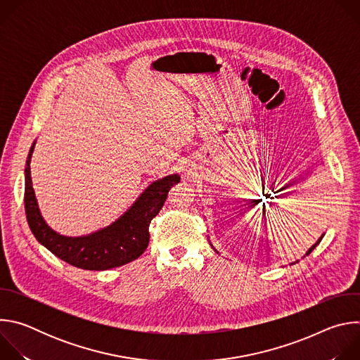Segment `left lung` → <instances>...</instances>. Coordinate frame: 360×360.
<instances>
[{
    "label": "left lung",
    "mask_w": 360,
    "mask_h": 360,
    "mask_svg": "<svg viewBox=\"0 0 360 360\" xmlns=\"http://www.w3.org/2000/svg\"><path fill=\"white\" fill-rule=\"evenodd\" d=\"M322 238H323V235H322V236H321V238H319V240H318V242H316V243H315V245H314V246H312V248H311V249H309V250H307V252H306V255H309V253H311V252H312V250H314V249H315V248H316V246H318V245H319V242H321V240H322Z\"/></svg>",
    "instance_id": "8db88e82"
}]
</instances>
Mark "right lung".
Returning a JSON list of instances; mask_svg holds the SVG:
<instances>
[{
	"label": "right lung",
	"mask_w": 360,
	"mask_h": 360,
	"mask_svg": "<svg viewBox=\"0 0 360 360\" xmlns=\"http://www.w3.org/2000/svg\"><path fill=\"white\" fill-rule=\"evenodd\" d=\"M30 149L25 167V214L37 240L64 262L86 269L107 271L138 259L149 243V224L162 210L168 192L179 182V175H169L150 184L132 207L112 225L86 236L68 238L51 229L42 219L31 181Z\"/></svg>",
	"instance_id": "right-lung-1"
}]
</instances>
